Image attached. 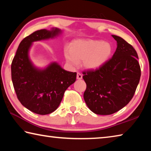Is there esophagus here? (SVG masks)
Masks as SVG:
<instances>
[{"label": "esophagus", "instance_id": "34e87169", "mask_svg": "<svg viewBox=\"0 0 151 151\" xmlns=\"http://www.w3.org/2000/svg\"><path fill=\"white\" fill-rule=\"evenodd\" d=\"M76 78H77L78 80H81V79L83 78V75H82L81 73H77V75H76Z\"/></svg>", "mask_w": 151, "mask_h": 151}]
</instances>
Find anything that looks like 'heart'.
Returning a JSON list of instances; mask_svg holds the SVG:
<instances>
[{"mask_svg": "<svg viewBox=\"0 0 151 151\" xmlns=\"http://www.w3.org/2000/svg\"><path fill=\"white\" fill-rule=\"evenodd\" d=\"M112 52L109 42L96 40H78L70 48H66L65 57L71 67L77 66L82 60L84 68L88 70L98 69L109 60Z\"/></svg>", "mask_w": 151, "mask_h": 151, "instance_id": "b5f03b06", "label": "heart"}]
</instances>
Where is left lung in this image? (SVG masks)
I'll use <instances>...</instances> for the list:
<instances>
[{"label":"left lung","mask_w":151,"mask_h":151,"mask_svg":"<svg viewBox=\"0 0 151 151\" xmlns=\"http://www.w3.org/2000/svg\"><path fill=\"white\" fill-rule=\"evenodd\" d=\"M112 37L117 47L111 59L98 69L83 72L86 84L84 99L92 112L101 115L113 114L126 106L140 78L136 50L121 37Z\"/></svg>","instance_id":"left-lung-1"}]
</instances>
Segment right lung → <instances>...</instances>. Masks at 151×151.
<instances>
[{"mask_svg": "<svg viewBox=\"0 0 151 151\" xmlns=\"http://www.w3.org/2000/svg\"><path fill=\"white\" fill-rule=\"evenodd\" d=\"M63 32L52 28L32 33L20 42L12 62V81L18 99L27 109L41 115L58 108L65 91L75 82L76 73L65 70L57 62L37 67L30 60L29 52L34 42L53 39Z\"/></svg>", "mask_w": 151, "mask_h": 151, "instance_id": "add662e5", "label": "right lung"}]
</instances>
